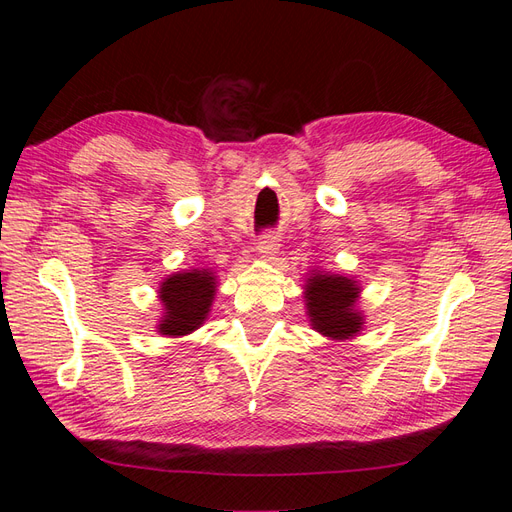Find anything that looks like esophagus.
I'll return each instance as SVG.
<instances>
[{
    "instance_id": "34e87169",
    "label": "esophagus",
    "mask_w": 512,
    "mask_h": 512,
    "mask_svg": "<svg viewBox=\"0 0 512 512\" xmlns=\"http://www.w3.org/2000/svg\"><path fill=\"white\" fill-rule=\"evenodd\" d=\"M256 250H258L260 258L273 260V258H275V254L280 252V241H277V237H275V235H262V237L258 239Z\"/></svg>"
}]
</instances>
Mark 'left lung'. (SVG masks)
<instances>
[{"label": "left lung", "instance_id": "left-lung-1", "mask_svg": "<svg viewBox=\"0 0 512 512\" xmlns=\"http://www.w3.org/2000/svg\"><path fill=\"white\" fill-rule=\"evenodd\" d=\"M303 299L312 329L331 342L354 339L365 327L363 309L359 307L361 284L354 277L312 269L305 275Z\"/></svg>", "mask_w": 512, "mask_h": 512}]
</instances>
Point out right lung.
I'll list each match as a JSON object with an SVG mask.
<instances>
[{
  "label": "right lung",
  "instance_id": "add662e5",
  "mask_svg": "<svg viewBox=\"0 0 512 512\" xmlns=\"http://www.w3.org/2000/svg\"><path fill=\"white\" fill-rule=\"evenodd\" d=\"M218 290V273L213 269H185L164 277L158 288L162 337H183L200 329L209 318Z\"/></svg>",
  "mask_w": 512,
  "mask_h": 512
}]
</instances>
